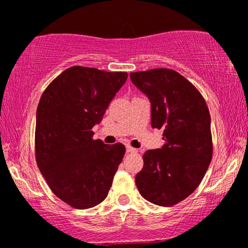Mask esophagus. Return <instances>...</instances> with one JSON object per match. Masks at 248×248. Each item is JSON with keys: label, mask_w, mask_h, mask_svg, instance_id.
Masks as SVG:
<instances>
[{"label": "esophagus", "mask_w": 248, "mask_h": 248, "mask_svg": "<svg viewBox=\"0 0 248 248\" xmlns=\"http://www.w3.org/2000/svg\"><path fill=\"white\" fill-rule=\"evenodd\" d=\"M126 151L128 152V153H136V152H137L136 148L131 147V146H129V145H128V146L126 147Z\"/></svg>", "instance_id": "1"}]
</instances>
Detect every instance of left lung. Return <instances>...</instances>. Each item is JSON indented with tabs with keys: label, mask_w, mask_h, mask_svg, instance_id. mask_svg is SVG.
Returning <instances> with one entry per match:
<instances>
[{
	"label": "left lung",
	"mask_w": 248,
	"mask_h": 248,
	"mask_svg": "<svg viewBox=\"0 0 248 248\" xmlns=\"http://www.w3.org/2000/svg\"><path fill=\"white\" fill-rule=\"evenodd\" d=\"M151 102V124L163 129L166 144L144 153L136 186L148 202L171 206L199 187L212 160L211 117L196 87L171 69L131 72Z\"/></svg>",
	"instance_id": "8db88e82"
}]
</instances>
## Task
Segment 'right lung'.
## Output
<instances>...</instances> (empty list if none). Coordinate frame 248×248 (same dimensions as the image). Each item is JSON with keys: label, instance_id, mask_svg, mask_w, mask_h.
<instances>
[{"label": "right lung", "instance_id": "obj_1", "mask_svg": "<svg viewBox=\"0 0 248 248\" xmlns=\"http://www.w3.org/2000/svg\"><path fill=\"white\" fill-rule=\"evenodd\" d=\"M127 72L71 67L47 86L36 112L35 153L53 193L75 209H90L108 196L126 153L121 143L93 140Z\"/></svg>", "mask_w": 248, "mask_h": 248}]
</instances>
